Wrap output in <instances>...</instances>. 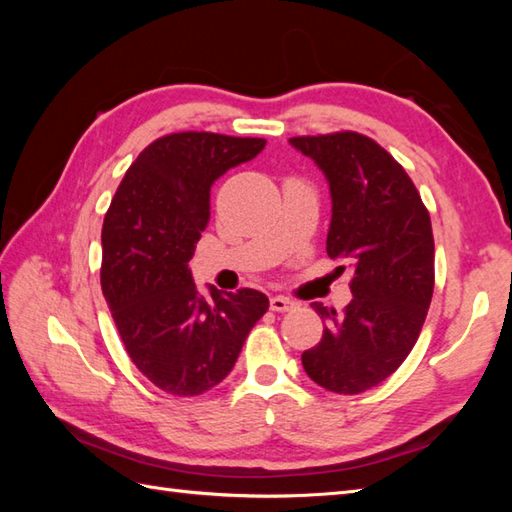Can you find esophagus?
Returning a JSON list of instances; mask_svg holds the SVG:
<instances>
[{
    "label": "esophagus",
    "instance_id": "1",
    "mask_svg": "<svg viewBox=\"0 0 512 512\" xmlns=\"http://www.w3.org/2000/svg\"><path fill=\"white\" fill-rule=\"evenodd\" d=\"M295 306L297 303L290 301L288 297H270V310H275V312H288Z\"/></svg>",
    "mask_w": 512,
    "mask_h": 512
}]
</instances>
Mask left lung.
Returning <instances> with one entry per match:
<instances>
[{"label": "left lung", "mask_w": 512, "mask_h": 512, "mask_svg": "<svg viewBox=\"0 0 512 512\" xmlns=\"http://www.w3.org/2000/svg\"><path fill=\"white\" fill-rule=\"evenodd\" d=\"M290 145L330 182L328 255L352 268L343 312L312 308L321 341L301 354L306 374L334 394H363L389 378L416 345L433 295L431 217L407 171L358 132L295 136Z\"/></svg>", "instance_id": "left-lung-1"}]
</instances>
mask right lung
<instances>
[{"instance_id": "1", "label": "right lung", "mask_w": 512, "mask_h": 512, "mask_svg": "<svg viewBox=\"0 0 512 512\" xmlns=\"http://www.w3.org/2000/svg\"><path fill=\"white\" fill-rule=\"evenodd\" d=\"M264 138L167 134L140 151L105 213L101 288L132 363L158 389L200 396L231 372L268 310L253 288L202 297L189 259L211 217V184Z\"/></svg>"}]
</instances>
